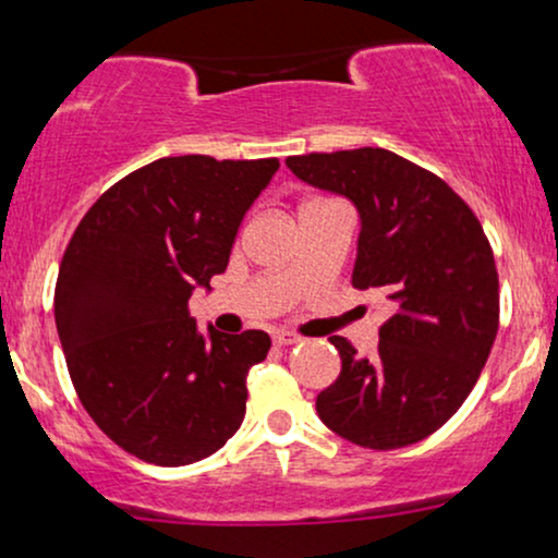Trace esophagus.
I'll list each match as a JSON object with an SVG mask.
<instances>
[{
    "mask_svg": "<svg viewBox=\"0 0 558 558\" xmlns=\"http://www.w3.org/2000/svg\"><path fill=\"white\" fill-rule=\"evenodd\" d=\"M272 341H275V345H293V343H299L301 338L296 336V332H288V330H278L272 336Z\"/></svg>",
    "mask_w": 558,
    "mask_h": 558,
    "instance_id": "34e87169",
    "label": "esophagus"
}]
</instances>
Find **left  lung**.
Instances as JSON below:
<instances>
[{
	"label": "left lung",
	"instance_id": "8db88e82",
	"mask_svg": "<svg viewBox=\"0 0 558 558\" xmlns=\"http://www.w3.org/2000/svg\"><path fill=\"white\" fill-rule=\"evenodd\" d=\"M301 181L341 194L362 217L351 286L380 288L396 315L380 325L375 360L345 338L341 375L317 414L351 444L388 451L446 425L475 388L498 332V272L483 226L457 191L388 149L288 157Z\"/></svg>",
	"mask_w": 558,
	"mask_h": 558
}]
</instances>
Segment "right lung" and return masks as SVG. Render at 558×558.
<instances>
[{
	"instance_id": "1",
	"label": "right lung",
	"mask_w": 558,
	"mask_h": 558,
	"mask_svg": "<svg viewBox=\"0 0 558 558\" xmlns=\"http://www.w3.org/2000/svg\"><path fill=\"white\" fill-rule=\"evenodd\" d=\"M278 168L275 157H162L110 185L68 243L54 319L70 380L99 430L144 462H198L241 427L246 375L270 336L204 338L189 299L226 272Z\"/></svg>"
}]
</instances>
